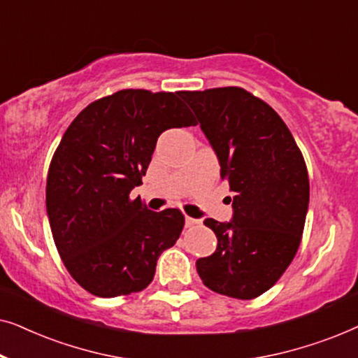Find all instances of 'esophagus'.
Wrapping results in <instances>:
<instances>
[{
	"label": "esophagus",
	"instance_id": "obj_1",
	"mask_svg": "<svg viewBox=\"0 0 358 358\" xmlns=\"http://www.w3.org/2000/svg\"><path fill=\"white\" fill-rule=\"evenodd\" d=\"M200 220H195L192 217H185V227H195V224H199Z\"/></svg>",
	"mask_w": 358,
	"mask_h": 358
}]
</instances>
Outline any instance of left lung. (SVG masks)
<instances>
[{
    "mask_svg": "<svg viewBox=\"0 0 358 358\" xmlns=\"http://www.w3.org/2000/svg\"><path fill=\"white\" fill-rule=\"evenodd\" d=\"M233 190V222L205 220L218 238L197 261L205 287L252 300L277 283L300 248L310 202L305 158L267 102L238 86L180 91Z\"/></svg>",
    "mask_w": 358,
    "mask_h": 358,
    "instance_id": "left-lung-1",
    "label": "left lung"
}]
</instances>
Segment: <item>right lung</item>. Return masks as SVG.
I'll return each instance as SVG.
<instances>
[{
    "label": "right lung",
    "instance_id": "1",
    "mask_svg": "<svg viewBox=\"0 0 358 358\" xmlns=\"http://www.w3.org/2000/svg\"><path fill=\"white\" fill-rule=\"evenodd\" d=\"M179 92L122 90L85 107L53 153L47 213L70 275L91 295L114 298L153 280L185 218L178 208L148 210L131 189L141 184L156 140L197 125Z\"/></svg>",
    "mask_w": 358,
    "mask_h": 358
}]
</instances>
